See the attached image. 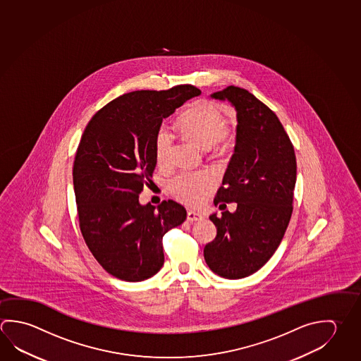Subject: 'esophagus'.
<instances>
[{
    "instance_id": "obj_1",
    "label": "esophagus",
    "mask_w": 361,
    "mask_h": 361,
    "mask_svg": "<svg viewBox=\"0 0 361 361\" xmlns=\"http://www.w3.org/2000/svg\"><path fill=\"white\" fill-rule=\"evenodd\" d=\"M202 213H197V212H194V210H189V212H188V221H202Z\"/></svg>"
}]
</instances>
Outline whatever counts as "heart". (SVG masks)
<instances>
[{"mask_svg":"<svg viewBox=\"0 0 361 361\" xmlns=\"http://www.w3.org/2000/svg\"><path fill=\"white\" fill-rule=\"evenodd\" d=\"M175 127L183 138L196 146L208 149L214 147L218 152H226L234 143L233 133L226 127L224 115L209 102L191 105L178 116ZM172 135L161 128L154 137V153L159 166L169 165L171 157ZM216 185V178L210 171L181 173L170 183L172 195L189 205L202 204Z\"/></svg>","mask_w":361,"mask_h":361,"instance_id":"b5f03b06","label":"heart"}]
</instances>
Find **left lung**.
I'll return each mask as SVG.
<instances>
[{"label": "left lung", "instance_id": "1", "mask_svg": "<svg viewBox=\"0 0 361 361\" xmlns=\"http://www.w3.org/2000/svg\"><path fill=\"white\" fill-rule=\"evenodd\" d=\"M212 97L232 102L237 137L215 205L237 202L234 214L210 215L216 237L204 247L209 269L226 279L246 278L270 259L293 213L297 159L290 138L271 109L247 90L228 86Z\"/></svg>", "mask_w": 361, "mask_h": 361}]
</instances>
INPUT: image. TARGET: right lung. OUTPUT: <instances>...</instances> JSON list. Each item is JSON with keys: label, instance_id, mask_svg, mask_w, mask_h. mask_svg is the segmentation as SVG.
Here are the masks:
<instances>
[{"label": "right lung", "instance_id": "obj_1", "mask_svg": "<svg viewBox=\"0 0 361 361\" xmlns=\"http://www.w3.org/2000/svg\"><path fill=\"white\" fill-rule=\"evenodd\" d=\"M202 91L192 85L119 96L85 128L73 162L83 240L105 271L124 281L152 278L165 262L162 238L186 219L169 200L140 205L157 164L154 137L162 121Z\"/></svg>", "mask_w": 361, "mask_h": 361}]
</instances>
